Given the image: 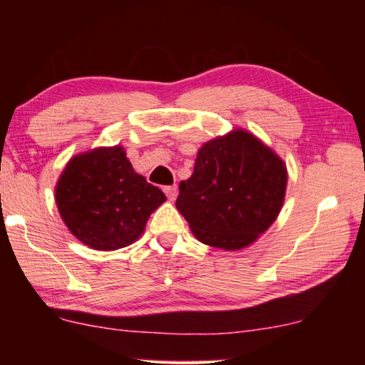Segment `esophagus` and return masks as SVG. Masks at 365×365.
<instances>
[{"mask_svg": "<svg viewBox=\"0 0 365 365\" xmlns=\"http://www.w3.org/2000/svg\"><path fill=\"white\" fill-rule=\"evenodd\" d=\"M163 190H164L165 196H168L170 201H174L175 197H177V193H178V188H177V185H169V187H164Z\"/></svg>", "mask_w": 365, "mask_h": 365, "instance_id": "obj_1", "label": "esophagus"}]
</instances>
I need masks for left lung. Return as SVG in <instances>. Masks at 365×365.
<instances>
[{
  "mask_svg": "<svg viewBox=\"0 0 365 365\" xmlns=\"http://www.w3.org/2000/svg\"><path fill=\"white\" fill-rule=\"evenodd\" d=\"M287 180L285 163L255 135L237 128L200 148L175 206L201 243L242 250L275 222Z\"/></svg>",
  "mask_w": 365,
  "mask_h": 365,
  "instance_id": "obj_1",
  "label": "left lung"
}]
</instances>
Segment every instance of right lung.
I'll return each instance as SVG.
<instances>
[{"mask_svg": "<svg viewBox=\"0 0 365 365\" xmlns=\"http://www.w3.org/2000/svg\"><path fill=\"white\" fill-rule=\"evenodd\" d=\"M164 201L163 191L133 170L122 146L77 154L56 185L64 224L83 245L100 251L132 245Z\"/></svg>", "mask_w": 365, "mask_h": 365, "instance_id": "obj_1", "label": "right lung"}]
</instances>
